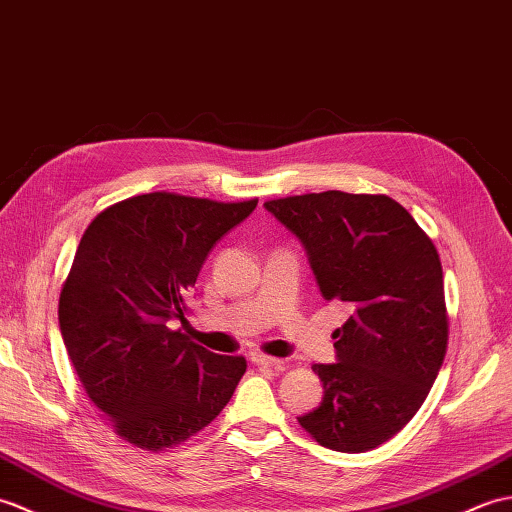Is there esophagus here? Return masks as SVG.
<instances>
[{
  "mask_svg": "<svg viewBox=\"0 0 512 512\" xmlns=\"http://www.w3.org/2000/svg\"><path fill=\"white\" fill-rule=\"evenodd\" d=\"M252 361L256 363V366L260 368H280L282 366V359H276V357H267V355H252Z\"/></svg>",
  "mask_w": 512,
  "mask_h": 512,
  "instance_id": "1",
  "label": "esophagus"
}]
</instances>
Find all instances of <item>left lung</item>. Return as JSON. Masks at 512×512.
I'll return each instance as SVG.
<instances>
[{"mask_svg":"<svg viewBox=\"0 0 512 512\" xmlns=\"http://www.w3.org/2000/svg\"><path fill=\"white\" fill-rule=\"evenodd\" d=\"M265 208L302 241L322 298L348 311L337 363L313 366L324 399L298 423L333 451L379 447L418 412L447 352L436 245L388 195L326 190Z\"/></svg>","mask_w":512,"mask_h":512,"instance_id":"1","label":"left lung"}]
</instances>
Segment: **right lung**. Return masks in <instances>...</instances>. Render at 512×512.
I'll use <instances>...</instances> for the list:
<instances>
[{
	"instance_id": "add662e5",
	"label": "right lung",
	"mask_w": 512,
	"mask_h": 512,
	"mask_svg": "<svg viewBox=\"0 0 512 512\" xmlns=\"http://www.w3.org/2000/svg\"><path fill=\"white\" fill-rule=\"evenodd\" d=\"M256 203L149 192L87 225L61 287V335L87 396L133 447L184 445L245 374V357L214 355L168 322L186 320L203 260Z\"/></svg>"
}]
</instances>
